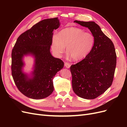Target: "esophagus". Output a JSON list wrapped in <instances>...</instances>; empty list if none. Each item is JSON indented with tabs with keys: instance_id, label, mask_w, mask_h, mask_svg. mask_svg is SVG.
Listing matches in <instances>:
<instances>
[{
	"instance_id": "34e87169",
	"label": "esophagus",
	"mask_w": 127,
	"mask_h": 127,
	"mask_svg": "<svg viewBox=\"0 0 127 127\" xmlns=\"http://www.w3.org/2000/svg\"><path fill=\"white\" fill-rule=\"evenodd\" d=\"M64 66L67 68H69L70 67V64L69 63L66 62V63H64Z\"/></svg>"
}]
</instances>
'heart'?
<instances>
[{"mask_svg":"<svg viewBox=\"0 0 127 127\" xmlns=\"http://www.w3.org/2000/svg\"><path fill=\"white\" fill-rule=\"evenodd\" d=\"M95 37L91 32L79 28L71 27L64 29L58 35L53 34L51 49L55 55L61 57L66 47L68 57L74 60H82L86 57L93 48Z\"/></svg>","mask_w":127,"mask_h":127,"instance_id":"1","label":"heart"}]
</instances>
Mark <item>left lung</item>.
Returning a JSON list of instances; mask_svg holds the SVG:
<instances>
[{"instance_id": "left-lung-1", "label": "left lung", "mask_w": 127, "mask_h": 127, "mask_svg": "<svg viewBox=\"0 0 127 127\" xmlns=\"http://www.w3.org/2000/svg\"><path fill=\"white\" fill-rule=\"evenodd\" d=\"M95 37L93 49L85 59L70 67L74 93L84 99L97 97L112 85L117 63L114 46L95 22L75 21Z\"/></svg>"}]
</instances>
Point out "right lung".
I'll return each mask as SVG.
<instances>
[{
  "label": "right lung",
  "instance_id": "1",
  "mask_svg": "<svg viewBox=\"0 0 127 127\" xmlns=\"http://www.w3.org/2000/svg\"><path fill=\"white\" fill-rule=\"evenodd\" d=\"M60 25L58 17L43 20L18 37L11 52V74L18 90L29 98L39 99L54 90L53 79L64 63L50 52L53 31ZM34 58L32 71L24 70L25 56Z\"/></svg>",
  "mask_w": 127,
  "mask_h": 127
}]
</instances>
